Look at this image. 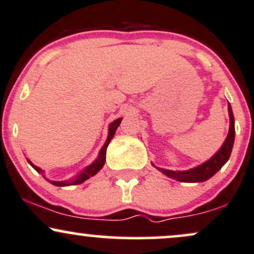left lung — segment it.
I'll return each instance as SVG.
<instances>
[{
    "mask_svg": "<svg viewBox=\"0 0 254 254\" xmlns=\"http://www.w3.org/2000/svg\"><path fill=\"white\" fill-rule=\"evenodd\" d=\"M228 112H229V132L227 136L226 141L222 144V147L220 148V150L215 154L211 159H209L208 161H205L204 164L197 166V167L191 168L189 171H171V170H165V168L156 167L155 165H153L154 167L157 168L161 173H164L165 176L172 178V179H176L178 182L183 183H202L205 180L210 179L215 173H217L218 171L222 168V166L228 161L230 153H232L233 144H234V138H235V127H234V115H233L232 106L228 103Z\"/></svg>",
    "mask_w": 254,
    "mask_h": 254,
    "instance_id": "obj_1",
    "label": "left lung"
}]
</instances>
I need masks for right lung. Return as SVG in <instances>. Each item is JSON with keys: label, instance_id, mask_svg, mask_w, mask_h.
I'll list each match as a JSON object with an SVG mask.
<instances>
[{"label": "right lung", "instance_id": "1", "mask_svg": "<svg viewBox=\"0 0 254 254\" xmlns=\"http://www.w3.org/2000/svg\"><path fill=\"white\" fill-rule=\"evenodd\" d=\"M122 119H123V118L116 119L115 122H112V123L109 125V135H107V139H106V142H105V144L103 145V148H101L100 151H99V155L97 157V160H95V161L93 162L92 165H89L88 167L84 168V170L81 172V173L78 174L76 178H75V179L70 180V182H54V180L46 179L45 176H44V174H43L44 171L40 170L39 167H37L36 165L32 164L30 160L27 159L28 164H30L32 167H33L34 170L38 172V173H42L43 177L45 178V179L48 180V182H50L52 185H55V186H69V185H78V184H82L83 182H86L87 179H89L90 177L95 176V174H97L98 172L100 171L101 168H103L105 161H106V148H107V145H109V143L111 142V139H112L113 136H115L116 130H117V127H119V124H121Z\"/></svg>", "mask_w": 254, "mask_h": 254}]
</instances>
